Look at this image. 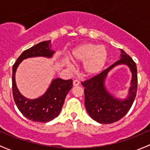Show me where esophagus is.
<instances>
[{"mask_svg": "<svg viewBox=\"0 0 150 150\" xmlns=\"http://www.w3.org/2000/svg\"><path fill=\"white\" fill-rule=\"evenodd\" d=\"M73 86H79L80 85V82L78 81V80H73Z\"/></svg>", "mask_w": 150, "mask_h": 150, "instance_id": "esophagus-1", "label": "esophagus"}]
</instances>
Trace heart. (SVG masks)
<instances>
[{
	"instance_id": "heart-1",
	"label": "heart",
	"mask_w": 150,
	"mask_h": 150,
	"mask_svg": "<svg viewBox=\"0 0 150 150\" xmlns=\"http://www.w3.org/2000/svg\"><path fill=\"white\" fill-rule=\"evenodd\" d=\"M70 59L74 62H83V70L88 76L99 73L108 59V51L103 46L93 43H85L72 50Z\"/></svg>"
}]
</instances>
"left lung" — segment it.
I'll return each instance as SVG.
<instances>
[{
  "label": "left lung",
  "instance_id": "8db88e82",
  "mask_svg": "<svg viewBox=\"0 0 150 150\" xmlns=\"http://www.w3.org/2000/svg\"><path fill=\"white\" fill-rule=\"evenodd\" d=\"M120 59L113 63L98 75L84 82L85 105L88 114L93 120L100 124H112L124 117L134 103L137 91V70L136 63L129 54L121 50ZM119 64H126L132 74L131 87L127 99L115 98L106 90L104 83L109 71Z\"/></svg>",
  "mask_w": 150,
  "mask_h": 150
}]
</instances>
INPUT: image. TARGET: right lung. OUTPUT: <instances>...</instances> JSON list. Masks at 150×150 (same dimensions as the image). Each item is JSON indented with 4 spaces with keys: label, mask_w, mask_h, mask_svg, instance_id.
<instances>
[{
    "label": "right lung",
    "mask_w": 150,
    "mask_h": 150,
    "mask_svg": "<svg viewBox=\"0 0 150 150\" xmlns=\"http://www.w3.org/2000/svg\"><path fill=\"white\" fill-rule=\"evenodd\" d=\"M51 41H45L25 50L13 66V96L18 110L26 118L37 122L46 123L57 117L62 108L66 96L72 88V80L61 78L52 80L46 93L36 99H29L21 94L16 84L15 75L17 67L23 59L34 57L50 58L54 54Z\"/></svg>",
    "instance_id": "1"
}]
</instances>
